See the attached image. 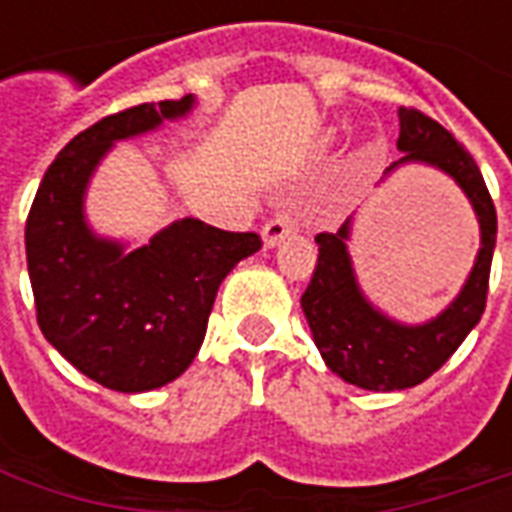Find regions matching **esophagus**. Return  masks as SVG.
Segmentation results:
<instances>
[{
  "mask_svg": "<svg viewBox=\"0 0 512 512\" xmlns=\"http://www.w3.org/2000/svg\"><path fill=\"white\" fill-rule=\"evenodd\" d=\"M296 227H299V222H296L293 213H277V216H274L271 222H266V227H263V246H266V249H274L282 238H288L290 233H296Z\"/></svg>",
  "mask_w": 512,
  "mask_h": 512,
  "instance_id": "obj_1",
  "label": "esophagus"
}]
</instances>
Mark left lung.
Instances as JSON below:
<instances>
[{"instance_id":"left-lung-1","label":"left lung","mask_w":512,"mask_h":512,"mask_svg":"<svg viewBox=\"0 0 512 512\" xmlns=\"http://www.w3.org/2000/svg\"><path fill=\"white\" fill-rule=\"evenodd\" d=\"M397 120V150L406 156L397 158L386 175L408 164H422L455 180L480 224V249L458 296L439 315L422 323H403L367 299L356 279L348 252L354 216H348L337 233L315 235L318 266L301 296V310L326 367L348 384L370 392L422 384L458 351L466 334L483 318L496 246V208L469 150L417 109L400 106Z\"/></svg>"}]
</instances>
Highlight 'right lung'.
Instances as JSON below:
<instances>
[{
  "label": "right lung",
  "instance_id": "1",
  "mask_svg": "<svg viewBox=\"0 0 512 512\" xmlns=\"http://www.w3.org/2000/svg\"><path fill=\"white\" fill-rule=\"evenodd\" d=\"M197 106L180 101L117 112L73 136L46 169L27 219V268L43 337L95 384L150 392L194 362L224 277L255 255V233H227L183 216L147 244L98 235L87 189L109 150L178 123Z\"/></svg>",
  "mask_w": 512,
  "mask_h": 512
}]
</instances>
